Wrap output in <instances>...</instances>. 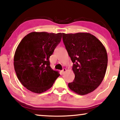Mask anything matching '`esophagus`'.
<instances>
[{
	"label": "esophagus",
	"mask_w": 120,
	"mask_h": 120,
	"mask_svg": "<svg viewBox=\"0 0 120 120\" xmlns=\"http://www.w3.org/2000/svg\"><path fill=\"white\" fill-rule=\"evenodd\" d=\"M66 70H66V68H64V69H62V71H61V72H62V74H64V73L66 71Z\"/></svg>",
	"instance_id": "obj_1"
}]
</instances>
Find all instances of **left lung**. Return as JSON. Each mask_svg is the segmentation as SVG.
<instances>
[{
	"instance_id": "1",
	"label": "left lung",
	"mask_w": 120,
	"mask_h": 120,
	"mask_svg": "<svg viewBox=\"0 0 120 120\" xmlns=\"http://www.w3.org/2000/svg\"><path fill=\"white\" fill-rule=\"evenodd\" d=\"M63 42L73 62L74 82L69 88L76 94L92 92L101 84L107 66V54L98 38L89 33H62Z\"/></svg>"
}]
</instances>
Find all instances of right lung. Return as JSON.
<instances>
[{"label":"right lung","instance_id":"right-lung-1","mask_svg":"<svg viewBox=\"0 0 120 120\" xmlns=\"http://www.w3.org/2000/svg\"><path fill=\"white\" fill-rule=\"evenodd\" d=\"M62 33L31 32L19 43L14 57L17 77L23 86L40 94L52 86L60 76L50 66V56L61 40Z\"/></svg>","mask_w":120,"mask_h":120}]
</instances>
